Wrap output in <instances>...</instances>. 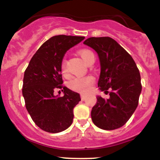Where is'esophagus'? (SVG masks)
<instances>
[{
    "label": "esophagus",
    "instance_id": "esophagus-1",
    "mask_svg": "<svg viewBox=\"0 0 160 160\" xmlns=\"http://www.w3.org/2000/svg\"><path fill=\"white\" fill-rule=\"evenodd\" d=\"M80 98H81L82 101H84L86 99V95H83V94H81V95H80Z\"/></svg>",
    "mask_w": 160,
    "mask_h": 160
}]
</instances>
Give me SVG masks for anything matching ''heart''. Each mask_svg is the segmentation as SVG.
Wrapping results in <instances>:
<instances>
[{
	"label": "heart",
	"mask_w": 160,
	"mask_h": 160,
	"mask_svg": "<svg viewBox=\"0 0 160 160\" xmlns=\"http://www.w3.org/2000/svg\"><path fill=\"white\" fill-rule=\"evenodd\" d=\"M80 56L83 60L85 63H87L92 58H95L94 54L89 49H82L78 52ZM62 72L65 74L66 72L65 62H63L62 64ZM93 82V78L92 77H83V78H75L69 82V87L72 90L79 92L85 93L90 89L92 83Z\"/></svg>",
	"instance_id": "b5f03b06"
}]
</instances>
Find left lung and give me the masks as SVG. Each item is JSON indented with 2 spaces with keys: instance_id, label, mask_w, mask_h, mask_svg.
<instances>
[{
  "instance_id": "8db88e82",
  "label": "left lung",
  "mask_w": 160,
  "mask_h": 160,
  "mask_svg": "<svg viewBox=\"0 0 160 160\" xmlns=\"http://www.w3.org/2000/svg\"><path fill=\"white\" fill-rule=\"evenodd\" d=\"M83 43L98 56L101 72L98 86L104 92L111 88L110 98L97 96L91 117L97 127L113 130L129 120L138 104L141 75L136 64L121 46L109 37L89 38Z\"/></svg>"
}]
</instances>
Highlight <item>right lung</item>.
<instances>
[{"label":"right lung","mask_w":160,"mask_h":160,"mask_svg":"<svg viewBox=\"0 0 160 160\" xmlns=\"http://www.w3.org/2000/svg\"><path fill=\"white\" fill-rule=\"evenodd\" d=\"M84 38L52 37L38 49L25 71L22 95L25 107L37 126L47 132H60L72 124L73 111L80 96L62 86V63L66 52ZM56 88L63 89L64 97L54 95Z\"/></svg>","instance_id":"add662e5"}]
</instances>
